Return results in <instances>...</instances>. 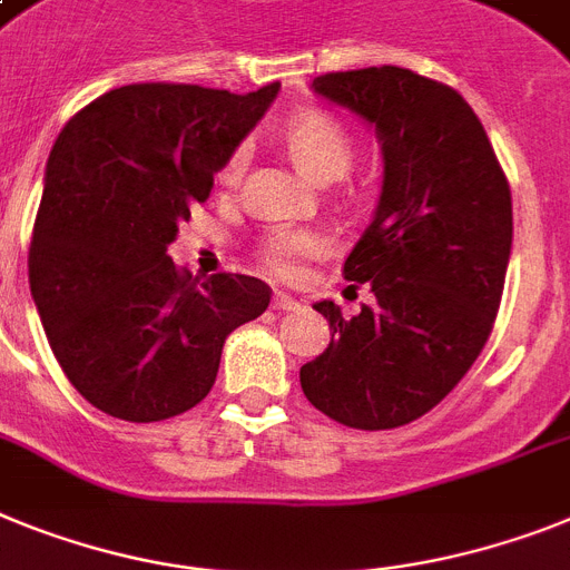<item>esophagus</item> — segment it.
Returning a JSON list of instances; mask_svg holds the SVG:
<instances>
[{
  "mask_svg": "<svg viewBox=\"0 0 570 570\" xmlns=\"http://www.w3.org/2000/svg\"><path fill=\"white\" fill-rule=\"evenodd\" d=\"M272 307H275V309H298L301 304L293 298V295L275 293V295H272Z\"/></svg>",
  "mask_w": 570,
  "mask_h": 570,
  "instance_id": "34e87169",
  "label": "esophagus"
}]
</instances>
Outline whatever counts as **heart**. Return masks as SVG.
<instances>
[{
    "label": "heart",
    "instance_id": "obj_1",
    "mask_svg": "<svg viewBox=\"0 0 570 570\" xmlns=\"http://www.w3.org/2000/svg\"><path fill=\"white\" fill-rule=\"evenodd\" d=\"M286 150L295 165L315 181L338 179L353 161V138L338 118L330 112H298L284 127ZM243 165V150L232 153V159L223 167V179H232ZM327 240L318 232H301V228H277L263 240V261L277 275H293L304 257L324 252Z\"/></svg>",
    "mask_w": 570,
    "mask_h": 570
}]
</instances>
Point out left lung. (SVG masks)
<instances>
[{
    "label": "left lung",
    "instance_id": "obj_1",
    "mask_svg": "<svg viewBox=\"0 0 570 570\" xmlns=\"http://www.w3.org/2000/svg\"><path fill=\"white\" fill-rule=\"evenodd\" d=\"M315 95L371 124L382 145L374 219L344 261L374 304L330 322L301 367L309 403L365 432L423 417L484 351L513 246V203L490 138L455 89L400 66L330 71Z\"/></svg>",
    "mask_w": 570,
    "mask_h": 570
}]
</instances>
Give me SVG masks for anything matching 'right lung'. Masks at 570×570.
<instances>
[{"instance_id":"1","label":"right lung","mask_w":570,"mask_h":570,"mask_svg":"<svg viewBox=\"0 0 570 570\" xmlns=\"http://www.w3.org/2000/svg\"><path fill=\"white\" fill-rule=\"evenodd\" d=\"M277 92L132 83L57 136L28 281L63 374L104 414L156 423L194 409L228 333L269 307L257 277H190L167 246Z\"/></svg>"}]
</instances>
